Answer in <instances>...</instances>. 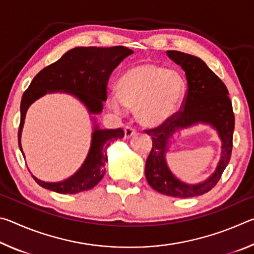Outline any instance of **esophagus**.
<instances>
[{"label": "esophagus", "instance_id": "34e87169", "mask_svg": "<svg viewBox=\"0 0 254 254\" xmlns=\"http://www.w3.org/2000/svg\"><path fill=\"white\" fill-rule=\"evenodd\" d=\"M135 134V130L131 127H124V137L126 139H130L133 135Z\"/></svg>", "mask_w": 254, "mask_h": 254}]
</instances>
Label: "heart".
Listing matches in <instances>:
<instances>
[{"mask_svg":"<svg viewBox=\"0 0 254 254\" xmlns=\"http://www.w3.org/2000/svg\"><path fill=\"white\" fill-rule=\"evenodd\" d=\"M186 92V84L177 70L152 63L137 64L123 72L117 93L109 96V105L117 113L135 109L136 118L148 127H160L174 117Z\"/></svg>","mask_w":254,"mask_h":254,"instance_id":"b5f03b06","label":"heart"}]
</instances>
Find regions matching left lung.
Masks as SVG:
<instances>
[{
    "label": "left lung",
    "mask_w": 254,
    "mask_h": 254,
    "mask_svg": "<svg viewBox=\"0 0 254 254\" xmlns=\"http://www.w3.org/2000/svg\"><path fill=\"white\" fill-rule=\"evenodd\" d=\"M167 56L183 68L188 91L182 111L159 127L145 131L152 137V149L145 162V178L154 190L163 195L188 198L209 191L220 180L233 147L234 114L226 86L203 60L176 50H168ZM197 124L209 125L218 132L222 142L221 157L208 179L197 184H187L172 174L165 156L174 135Z\"/></svg>",
    "instance_id": "8db88e82"
}]
</instances>
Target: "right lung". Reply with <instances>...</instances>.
Segmentation results:
<instances>
[{
	"instance_id": "right-lung-1",
	"label": "right lung",
	"mask_w": 254,
	"mask_h": 254,
	"mask_svg": "<svg viewBox=\"0 0 254 254\" xmlns=\"http://www.w3.org/2000/svg\"><path fill=\"white\" fill-rule=\"evenodd\" d=\"M133 54L123 46L76 47L67 51L57 62L47 66L32 79L21 100L19 147L23 157L21 135L25 115L31 104L47 94L65 93L77 98L83 104L93 122V132L89 151L80 168L74 175L57 183L42 182L33 176L38 185L59 194H77L88 190L101 182L105 174L107 162L106 150L112 140L122 139V128H101L94 115L101 114L103 102L106 101V86L110 76L120 63ZM25 158V157H24Z\"/></svg>"
}]
</instances>
